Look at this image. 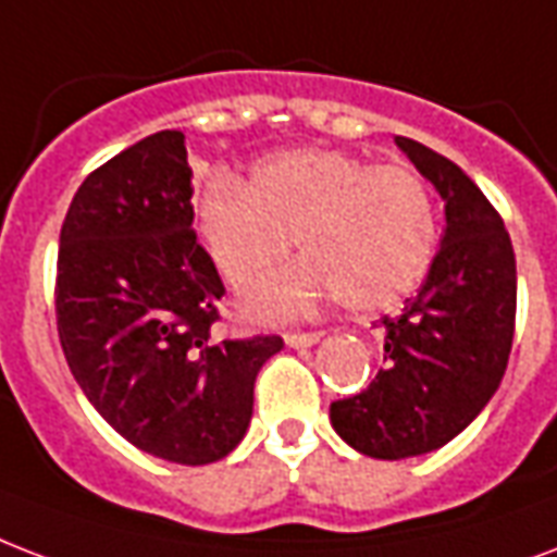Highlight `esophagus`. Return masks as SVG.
<instances>
[{
    "instance_id": "obj_1",
    "label": "esophagus",
    "mask_w": 557,
    "mask_h": 557,
    "mask_svg": "<svg viewBox=\"0 0 557 557\" xmlns=\"http://www.w3.org/2000/svg\"><path fill=\"white\" fill-rule=\"evenodd\" d=\"M283 338L288 347H312L321 342V333H286Z\"/></svg>"
}]
</instances>
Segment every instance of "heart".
Masks as SVG:
<instances>
[{
	"instance_id": "b5f03b06",
	"label": "heart",
	"mask_w": 557,
	"mask_h": 557,
	"mask_svg": "<svg viewBox=\"0 0 557 557\" xmlns=\"http://www.w3.org/2000/svg\"><path fill=\"white\" fill-rule=\"evenodd\" d=\"M195 219L224 280L260 283L292 248L307 257L248 300L260 318H295L338 295L350 312H388L418 292L438 248L426 181L338 148H300L253 165L250 181L215 172Z\"/></svg>"
}]
</instances>
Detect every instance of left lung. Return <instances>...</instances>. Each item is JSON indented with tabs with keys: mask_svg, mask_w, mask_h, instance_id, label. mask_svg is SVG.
I'll return each mask as SVG.
<instances>
[{
	"mask_svg": "<svg viewBox=\"0 0 557 557\" xmlns=\"http://www.w3.org/2000/svg\"><path fill=\"white\" fill-rule=\"evenodd\" d=\"M444 198V239L403 315L382 318L385 368L330 406L333 430L362 456H423L467 430L503 382L517 315V262L499 212L453 160L397 137Z\"/></svg>",
	"mask_w": 557,
	"mask_h": 557,
	"instance_id": "left-lung-1",
	"label": "left lung"
}]
</instances>
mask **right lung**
Masks as SVG:
<instances>
[{
    "instance_id": "right-lung-1",
    "label": "right lung",
    "mask_w": 557,
    "mask_h": 557,
    "mask_svg": "<svg viewBox=\"0 0 557 557\" xmlns=\"http://www.w3.org/2000/svg\"><path fill=\"white\" fill-rule=\"evenodd\" d=\"M181 131L110 157L78 186L61 227L54 312L75 382L148 456L210 465L236 449L253 380L280 335L224 338V283L193 231Z\"/></svg>"
}]
</instances>
